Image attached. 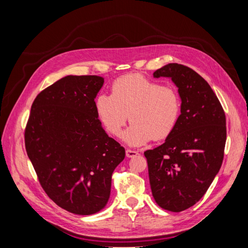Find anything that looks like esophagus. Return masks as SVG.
I'll return each instance as SVG.
<instances>
[{
    "label": "esophagus",
    "instance_id": "obj_1",
    "mask_svg": "<svg viewBox=\"0 0 248 248\" xmlns=\"http://www.w3.org/2000/svg\"><path fill=\"white\" fill-rule=\"evenodd\" d=\"M137 155H139V152L138 151H134V150H130V149H127L126 150V156L127 157H134V156H137Z\"/></svg>",
    "mask_w": 248,
    "mask_h": 248
}]
</instances>
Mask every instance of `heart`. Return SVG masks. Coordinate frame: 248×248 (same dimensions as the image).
I'll return each mask as SVG.
<instances>
[{"mask_svg":"<svg viewBox=\"0 0 248 248\" xmlns=\"http://www.w3.org/2000/svg\"><path fill=\"white\" fill-rule=\"evenodd\" d=\"M96 114L108 133L119 137L126 122L132 124L123 136L128 146H144L161 140L174 132L181 112L176 90L138 74L118 78L111 94H100L95 100Z\"/></svg>","mask_w":248,"mask_h":248,"instance_id":"heart-1","label":"heart"}]
</instances>
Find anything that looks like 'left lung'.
<instances>
[{"label": "left lung", "instance_id": "obj_1", "mask_svg": "<svg viewBox=\"0 0 248 248\" xmlns=\"http://www.w3.org/2000/svg\"><path fill=\"white\" fill-rule=\"evenodd\" d=\"M153 77L170 78L176 85L181 115L163 144L144 153L150 185L159 207L181 212L202 198L220 170L226 115L211 87L189 67L170 63Z\"/></svg>", "mask_w": 248, "mask_h": 248}]
</instances>
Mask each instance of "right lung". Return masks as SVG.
<instances>
[{
  "mask_svg": "<svg viewBox=\"0 0 248 248\" xmlns=\"http://www.w3.org/2000/svg\"><path fill=\"white\" fill-rule=\"evenodd\" d=\"M103 82L96 76L57 80L37 95L25 131L27 154L42 188L59 207L78 215L107 206L111 175L125 157L96 114Z\"/></svg>",
  "mask_w": 248,
  "mask_h": 248,
  "instance_id": "obj_1",
  "label": "right lung"
}]
</instances>
